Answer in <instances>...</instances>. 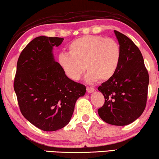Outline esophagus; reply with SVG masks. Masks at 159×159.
Segmentation results:
<instances>
[{
	"instance_id": "esophagus-1",
	"label": "esophagus",
	"mask_w": 159,
	"mask_h": 159,
	"mask_svg": "<svg viewBox=\"0 0 159 159\" xmlns=\"http://www.w3.org/2000/svg\"><path fill=\"white\" fill-rule=\"evenodd\" d=\"M94 92H95V89L94 88H93V87H87V93H94Z\"/></svg>"
}]
</instances>
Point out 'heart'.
Instances as JSON below:
<instances>
[{"mask_svg": "<svg viewBox=\"0 0 159 159\" xmlns=\"http://www.w3.org/2000/svg\"><path fill=\"white\" fill-rule=\"evenodd\" d=\"M70 54H60L58 62L66 77L79 80L85 70L88 82L106 81L113 77L120 60V48L112 39L88 35L72 41Z\"/></svg>", "mask_w": 159, "mask_h": 159, "instance_id": "1", "label": "heart"}]
</instances>
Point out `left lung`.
Listing matches in <instances>:
<instances>
[{"label":"left lung","instance_id":"8db88e82","mask_svg":"<svg viewBox=\"0 0 159 159\" xmlns=\"http://www.w3.org/2000/svg\"><path fill=\"white\" fill-rule=\"evenodd\" d=\"M114 33L120 48V60L113 77L98 87L104 95L105 104L98 112L105 123L123 126L132 123L143 112L149 76L136 45L124 34Z\"/></svg>","mask_w":159,"mask_h":159}]
</instances>
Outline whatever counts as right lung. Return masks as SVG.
Returning a JSON list of instances; mask_svg holds the SVG:
<instances>
[{
	"mask_svg": "<svg viewBox=\"0 0 159 159\" xmlns=\"http://www.w3.org/2000/svg\"><path fill=\"white\" fill-rule=\"evenodd\" d=\"M63 38L38 36L18 59L14 90L20 112L39 129L55 131L70 123L77 99L86 87L72 81L55 61L53 49Z\"/></svg>",
	"mask_w": 159,
	"mask_h": 159,
	"instance_id": "add662e5",
	"label": "right lung"
}]
</instances>
